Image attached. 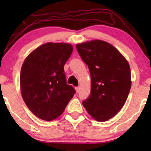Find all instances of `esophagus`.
I'll return each instance as SVG.
<instances>
[{
  "mask_svg": "<svg viewBox=\"0 0 151 151\" xmlns=\"http://www.w3.org/2000/svg\"><path fill=\"white\" fill-rule=\"evenodd\" d=\"M75 88H76V92H79V91H80V87H79V86H77V87H76Z\"/></svg>",
  "mask_w": 151,
  "mask_h": 151,
  "instance_id": "esophagus-1",
  "label": "esophagus"
}]
</instances>
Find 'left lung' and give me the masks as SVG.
Masks as SVG:
<instances>
[{
    "label": "left lung",
    "mask_w": 151,
    "mask_h": 151,
    "mask_svg": "<svg viewBox=\"0 0 151 151\" xmlns=\"http://www.w3.org/2000/svg\"><path fill=\"white\" fill-rule=\"evenodd\" d=\"M76 49L88 66L91 78V94L82 104L96 120H109L122 108L129 96V63L116 48L102 40L78 44Z\"/></svg>",
    "instance_id": "8db88e82"
}]
</instances>
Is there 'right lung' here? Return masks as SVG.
Returning <instances> with one entry per match:
<instances>
[{
  "label": "right lung",
  "instance_id": "right-lung-1",
  "mask_svg": "<svg viewBox=\"0 0 151 151\" xmlns=\"http://www.w3.org/2000/svg\"><path fill=\"white\" fill-rule=\"evenodd\" d=\"M73 47L67 43L48 42L32 51L20 71V91L29 109L41 119L60 116L76 91L67 83L64 65Z\"/></svg>",
  "mask_w": 151,
  "mask_h": 151
}]
</instances>
